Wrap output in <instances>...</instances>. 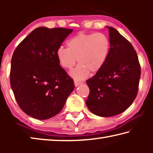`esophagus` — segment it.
I'll return each mask as SVG.
<instances>
[{
  "label": "esophagus",
  "instance_id": "esophagus-1",
  "mask_svg": "<svg viewBox=\"0 0 153 153\" xmlns=\"http://www.w3.org/2000/svg\"><path fill=\"white\" fill-rule=\"evenodd\" d=\"M81 84H82V82L79 81V80L74 79V84H75V86H78L79 85H80Z\"/></svg>",
  "mask_w": 153,
  "mask_h": 153
}]
</instances>
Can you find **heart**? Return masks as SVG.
Segmentation results:
<instances>
[{
    "mask_svg": "<svg viewBox=\"0 0 153 153\" xmlns=\"http://www.w3.org/2000/svg\"><path fill=\"white\" fill-rule=\"evenodd\" d=\"M67 48L61 46L56 51V57L65 69H71L77 62L79 64L70 72L76 79L86 77L90 71L96 74L104 66L110 53L111 43L103 33H79L67 42Z\"/></svg>",
    "mask_w": 153,
    "mask_h": 153,
    "instance_id": "heart-1",
    "label": "heart"
}]
</instances>
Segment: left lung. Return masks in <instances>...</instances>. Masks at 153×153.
<instances>
[{
    "label": "left lung",
    "mask_w": 153,
    "mask_h": 153,
    "mask_svg": "<svg viewBox=\"0 0 153 153\" xmlns=\"http://www.w3.org/2000/svg\"><path fill=\"white\" fill-rule=\"evenodd\" d=\"M109 30L110 53L104 66L86 83L90 94L86 104L92 113L112 117L125 111L138 91L141 70L133 46L117 30Z\"/></svg>",
    "instance_id": "1"
}]
</instances>
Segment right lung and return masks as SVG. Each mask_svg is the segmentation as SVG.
Returning a JSON list of instances; mask_svg holds the SVG:
<instances>
[{"label":"right lung","instance_id":"obj_1","mask_svg":"<svg viewBox=\"0 0 153 153\" xmlns=\"http://www.w3.org/2000/svg\"><path fill=\"white\" fill-rule=\"evenodd\" d=\"M73 32L40 27L20 42L11 59L10 82L18 105L44 120L57 115L74 89V80L59 65L56 51Z\"/></svg>","mask_w":153,"mask_h":153}]
</instances>
